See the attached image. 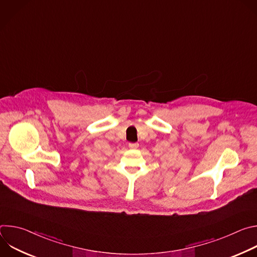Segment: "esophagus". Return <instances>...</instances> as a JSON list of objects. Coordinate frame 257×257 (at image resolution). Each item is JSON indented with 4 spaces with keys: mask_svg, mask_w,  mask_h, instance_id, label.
I'll return each instance as SVG.
<instances>
[{
    "mask_svg": "<svg viewBox=\"0 0 257 257\" xmlns=\"http://www.w3.org/2000/svg\"><path fill=\"white\" fill-rule=\"evenodd\" d=\"M138 143H132V142H130L129 144H128V146H129V149H131V150H136V149H138Z\"/></svg>",
    "mask_w": 257,
    "mask_h": 257,
    "instance_id": "esophagus-1",
    "label": "esophagus"
}]
</instances>
